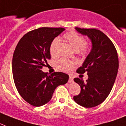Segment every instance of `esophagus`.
<instances>
[{"label":"esophagus","mask_w":126,"mask_h":126,"mask_svg":"<svg viewBox=\"0 0 126 126\" xmlns=\"http://www.w3.org/2000/svg\"><path fill=\"white\" fill-rule=\"evenodd\" d=\"M73 80H74V78H73L72 76H70L69 79H68V82H69V83H72V82H73Z\"/></svg>","instance_id":"34e87169"}]
</instances>
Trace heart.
<instances>
[{
	"mask_svg": "<svg viewBox=\"0 0 126 126\" xmlns=\"http://www.w3.org/2000/svg\"><path fill=\"white\" fill-rule=\"evenodd\" d=\"M64 38L75 50H77L78 54L85 56L89 53L90 45L86 42V39L83 36L76 31H70L64 34ZM60 40L58 38H55L50 43V52L52 56H57L58 55V47ZM75 63L74 61L61 58L56 62V66L59 70L63 72H69L73 69Z\"/></svg>",
	"mask_w": 126,
	"mask_h": 126,
	"instance_id": "1",
	"label": "heart"
}]
</instances>
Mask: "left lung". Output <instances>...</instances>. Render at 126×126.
<instances>
[{
    "mask_svg": "<svg viewBox=\"0 0 126 126\" xmlns=\"http://www.w3.org/2000/svg\"><path fill=\"white\" fill-rule=\"evenodd\" d=\"M82 34L87 35L92 48L77 72H87L88 79H74L81 87L80 94L74 96L76 103L85 108L97 106L104 101L111 90L119 68V58L115 45L105 34L96 29L76 27Z\"/></svg>",
    "mask_w": 126,
    "mask_h": 126,
    "instance_id": "8db88e82",
    "label": "left lung"
}]
</instances>
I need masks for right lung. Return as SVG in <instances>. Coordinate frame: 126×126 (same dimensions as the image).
I'll return each mask as SVG.
<instances>
[{
  "mask_svg": "<svg viewBox=\"0 0 126 126\" xmlns=\"http://www.w3.org/2000/svg\"><path fill=\"white\" fill-rule=\"evenodd\" d=\"M65 31L62 27H40L26 33L18 43L12 61L15 84L31 105L41 106L51 99L56 88L65 84L68 75L61 72L48 76L42 70L50 59V43Z\"/></svg>",
  "mask_w": 126,
  "mask_h": 126,
  "instance_id": "add662e5",
  "label": "right lung"
}]
</instances>
